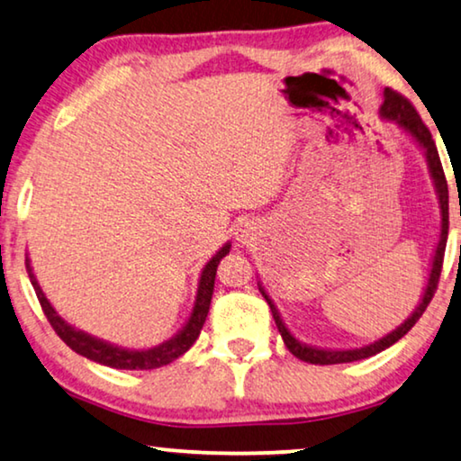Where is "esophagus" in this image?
<instances>
[{
  "instance_id": "esophagus-1",
  "label": "esophagus",
  "mask_w": 461,
  "mask_h": 461,
  "mask_svg": "<svg viewBox=\"0 0 461 461\" xmlns=\"http://www.w3.org/2000/svg\"><path fill=\"white\" fill-rule=\"evenodd\" d=\"M254 236H257V228H254V223L244 221V223L238 225L236 240H238L240 244H250L252 240H254Z\"/></svg>"
}]
</instances>
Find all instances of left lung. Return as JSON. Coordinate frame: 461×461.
<instances>
[{
    "label": "left lung",
    "mask_w": 461,
    "mask_h": 461,
    "mask_svg": "<svg viewBox=\"0 0 461 461\" xmlns=\"http://www.w3.org/2000/svg\"><path fill=\"white\" fill-rule=\"evenodd\" d=\"M379 115L383 122L395 123L397 128L402 130L408 139L416 144L418 149L422 150L424 161H427V169L429 176L432 180V186H435V194L438 201V209H441V228H438V240L435 246V252H432V260H430V269H429V277L427 284H424L422 296L418 306L411 311L410 317L402 322L400 327H395L393 331L383 335L381 339H376L373 343H366V346L360 348H319V346H311V343L300 341L298 338H294V333L287 329V325L281 319V314L275 306V302L271 300L269 294H267L265 285L260 284L258 279V292L263 294V298L267 300V304L271 306L275 325H277L281 339H284L285 348L296 356V358L311 362V364H343V362H354V360H364L370 358V356L383 352L389 346H393L395 341H400L403 335H406L411 327L416 325V321L422 317V312L427 311V306L430 304L432 296H435L437 284H438V275H441V267H443V254H445V244H447V230H449V196H447V182H445V174L441 167V159H438L435 140L429 132V128L424 126L420 115L416 113V109L410 105L408 99H403L402 95H397L391 88H384L383 91V105L379 109Z\"/></svg>",
    "instance_id": "obj_1"
}]
</instances>
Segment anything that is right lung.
<instances>
[{
  "label": "right lung",
  "mask_w": 461,
  "mask_h": 461,
  "mask_svg": "<svg viewBox=\"0 0 461 461\" xmlns=\"http://www.w3.org/2000/svg\"><path fill=\"white\" fill-rule=\"evenodd\" d=\"M230 250H231V244L225 242L221 249L212 254L209 263L203 267L201 279H198L194 306H192L190 317L186 322H184L180 331H177L174 338H169L167 341L159 343V346L142 348V349L115 346V343H112V341L99 339V338H95V335L70 325L66 319L59 317L51 302L47 300L43 290H41L37 275H34V271H32L29 257H26V271H29L31 284L34 287V292H37V298L41 302V306H43L47 321L51 322L55 333L59 335L61 341H64L68 348H72L74 352L85 356V358H88V360L103 364V366L122 368V370H150V368H161V366H165V364L180 358L182 354H186L192 348V343L196 341L198 335H201V329L209 314L212 290H215L217 267H219V263H221V258L225 257V254H230Z\"/></svg>",
  "instance_id": "1"
}]
</instances>
